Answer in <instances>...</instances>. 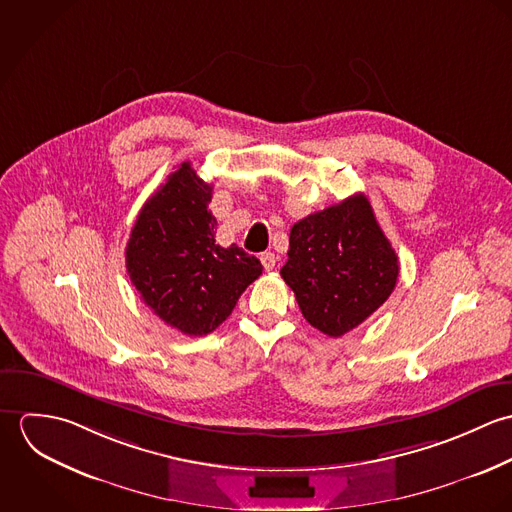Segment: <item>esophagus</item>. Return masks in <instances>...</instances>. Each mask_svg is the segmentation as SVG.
Instances as JSON below:
<instances>
[{"instance_id": "obj_1", "label": "esophagus", "mask_w": 512, "mask_h": 512, "mask_svg": "<svg viewBox=\"0 0 512 512\" xmlns=\"http://www.w3.org/2000/svg\"><path fill=\"white\" fill-rule=\"evenodd\" d=\"M260 262H262L264 270H266V272H270V270H274V266H276L278 258H276V254H274V252H264V254H260Z\"/></svg>"}]
</instances>
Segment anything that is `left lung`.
<instances>
[{
    "label": "left lung",
    "mask_w": 512,
    "mask_h": 512,
    "mask_svg": "<svg viewBox=\"0 0 512 512\" xmlns=\"http://www.w3.org/2000/svg\"><path fill=\"white\" fill-rule=\"evenodd\" d=\"M309 325L341 337L394 290L398 256L363 193L295 222L280 270Z\"/></svg>",
    "instance_id": "obj_1"
}]
</instances>
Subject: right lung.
Returning a JSON list of instances; mask_svg holds the SVG:
<instances>
[{"label": "right lung", "instance_id": "right-lung-1", "mask_svg": "<svg viewBox=\"0 0 512 512\" xmlns=\"http://www.w3.org/2000/svg\"><path fill=\"white\" fill-rule=\"evenodd\" d=\"M213 187L183 161L147 199L126 246V268L147 307L185 335H207L262 274L256 256L215 242Z\"/></svg>", "mask_w": 512, "mask_h": 512}]
</instances>
